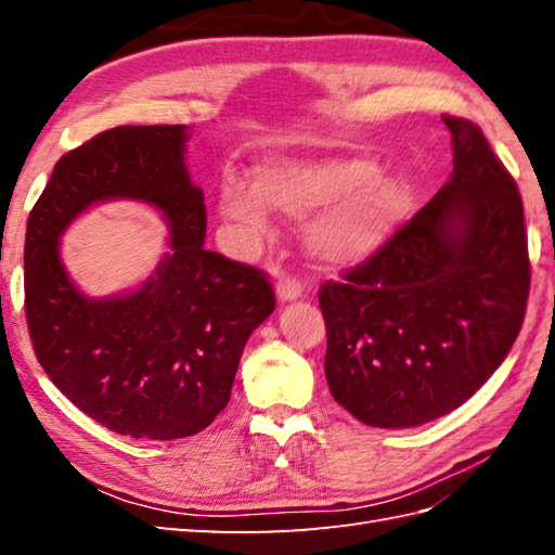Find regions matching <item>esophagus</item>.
I'll list each match as a JSON object with an SVG mask.
<instances>
[{"mask_svg":"<svg viewBox=\"0 0 555 555\" xmlns=\"http://www.w3.org/2000/svg\"><path fill=\"white\" fill-rule=\"evenodd\" d=\"M302 296V284L296 279H279L276 284V298L281 302H293Z\"/></svg>","mask_w":555,"mask_h":555,"instance_id":"1","label":"esophagus"}]
</instances>
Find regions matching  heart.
Returning <instances> with one entry per match:
<instances>
[{
    "label": "heart",
    "mask_w": 555,
    "mask_h": 555,
    "mask_svg": "<svg viewBox=\"0 0 555 555\" xmlns=\"http://www.w3.org/2000/svg\"><path fill=\"white\" fill-rule=\"evenodd\" d=\"M253 188L223 183L219 215L245 238L269 229L271 207L279 215L305 217V245L324 264H360L391 243L415 203L412 183L362 155L314 152L271 157L255 167Z\"/></svg>",
    "instance_id": "b5f03b06"
}]
</instances>
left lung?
<instances>
[{
	"label": "left lung",
	"instance_id": "1",
	"mask_svg": "<svg viewBox=\"0 0 555 555\" xmlns=\"http://www.w3.org/2000/svg\"><path fill=\"white\" fill-rule=\"evenodd\" d=\"M443 124L451 179L344 284L320 291L328 391L370 427H420L463 405L525 320L520 193L475 124Z\"/></svg>",
	"mask_w": 555,
	"mask_h": 555
}]
</instances>
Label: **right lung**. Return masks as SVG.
<instances>
[{"instance_id":"1","label":"right lung","mask_w":555,"mask_h":555,"mask_svg":"<svg viewBox=\"0 0 555 555\" xmlns=\"http://www.w3.org/2000/svg\"><path fill=\"white\" fill-rule=\"evenodd\" d=\"M188 126H116L70 150L26 229V320L44 372L70 403L133 439L171 441L227 408L243 348L274 312L262 271L205 247V197L185 164ZM112 198L157 208L170 253L133 292L86 297L57 238Z\"/></svg>"}]
</instances>
